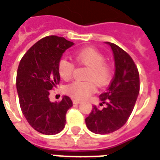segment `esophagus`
I'll return each mask as SVG.
<instances>
[{"instance_id":"esophagus-1","label":"esophagus","mask_w":160,"mask_h":160,"mask_svg":"<svg viewBox=\"0 0 160 160\" xmlns=\"http://www.w3.org/2000/svg\"><path fill=\"white\" fill-rule=\"evenodd\" d=\"M72 102H73V104L74 105H78L81 103V101H78V100H73V101H72Z\"/></svg>"}]
</instances>
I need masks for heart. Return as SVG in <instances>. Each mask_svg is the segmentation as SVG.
Segmentation results:
<instances>
[{
    "label": "heart",
    "instance_id": "1",
    "mask_svg": "<svg viewBox=\"0 0 160 160\" xmlns=\"http://www.w3.org/2000/svg\"><path fill=\"white\" fill-rule=\"evenodd\" d=\"M76 60L81 65L87 66L84 82H73L66 85L65 92L69 96L76 100H83L88 98L95 90L94 82L100 86H105L110 81L112 77V67L105 61L104 55L92 48L79 50L74 54ZM74 65L66 58H61L58 62V72L64 80L72 78Z\"/></svg>",
    "mask_w": 160,
    "mask_h": 160
}]
</instances>
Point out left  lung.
<instances>
[{
  "instance_id": "obj_1",
  "label": "left lung",
  "mask_w": 160,
  "mask_h": 160,
  "mask_svg": "<svg viewBox=\"0 0 160 160\" xmlns=\"http://www.w3.org/2000/svg\"><path fill=\"white\" fill-rule=\"evenodd\" d=\"M106 43L113 53L115 74L108 88L100 95V106L105 104V107L94 106L85 118L88 129L99 135L114 132L125 124L140 91L139 72L131 57L116 44Z\"/></svg>"
}]
</instances>
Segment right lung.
Returning a JSON list of instances; mask_svg holds the SVG:
<instances>
[{"label": "right lung", "instance_id": "obj_1", "mask_svg": "<svg viewBox=\"0 0 160 160\" xmlns=\"http://www.w3.org/2000/svg\"><path fill=\"white\" fill-rule=\"evenodd\" d=\"M73 45L64 37H44L28 50L18 65L16 86L21 110L30 125L44 135L60 132L66 124V112L72 107L66 95L59 102L50 101L48 96L60 80L58 62Z\"/></svg>", "mask_w": 160, "mask_h": 160}]
</instances>
